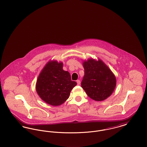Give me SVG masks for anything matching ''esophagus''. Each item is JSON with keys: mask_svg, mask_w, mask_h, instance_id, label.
I'll return each instance as SVG.
<instances>
[{"mask_svg": "<svg viewBox=\"0 0 147 147\" xmlns=\"http://www.w3.org/2000/svg\"><path fill=\"white\" fill-rule=\"evenodd\" d=\"M77 83L78 85H80V81L79 80H77Z\"/></svg>", "mask_w": 147, "mask_h": 147, "instance_id": "1", "label": "esophagus"}]
</instances>
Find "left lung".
<instances>
[{
  "label": "left lung",
  "instance_id": "obj_1",
  "mask_svg": "<svg viewBox=\"0 0 147 147\" xmlns=\"http://www.w3.org/2000/svg\"><path fill=\"white\" fill-rule=\"evenodd\" d=\"M82 88L91 99L101 101L111 95L116 85V78L102 60L89 58L84 61Z\"/></svg>",
  "mask_w": 147,
  "mask_h": 147
}]
</instances>
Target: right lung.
Here are the masks:
<instances>
[{
	"mask_svg": "<svg viewBox=\"0 0 147 147\" xmlns=\"http://www.w3.org/2000/svg\"><path fill=\"white\" fill-rule=\"evenodd\" d=\"M63 63L49 61L41 71L36 84V90L43 101L49 105H62L70 95L77 83L71 81L70 73L63 69Z\"/></svg>",
	"mask_w": 147,
	"mask_h": 147,
	"instance_id": "right-lung-1",
	"label": "right lung"
}]
</instances>
